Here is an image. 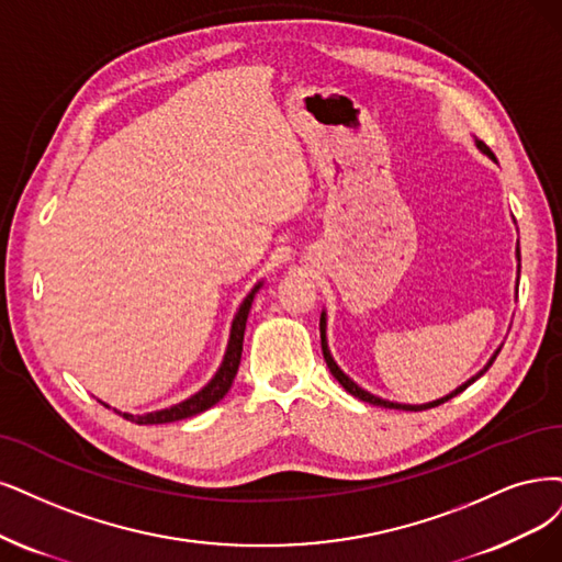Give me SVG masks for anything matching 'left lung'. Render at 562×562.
<instances>
[{
    "label": "left lung",
    "instance_id": "obj_1",
    "mask_svg": "<svg viewBox=\"0 0 562 562\" xmlns=\"http://www.w3.org/2000/svg\"><path fill=\"white\" fill-rule=\"evenodd\" d=\"M476 145H480V150L482 153H486L491 159H495L493 157V153H491V148L488 145L484 143V140H476ZM516 257H518V261H521V252H518L516 249ZM319 330H322V351H324V361H326V366H328V370H330V375H334L342 386H345V391H349L351 396L355 398H359V401H363V403H370V405H380V407H391V409H409V412H419V409H428V407H438V405H442V403H447L449 398H453V396H459L461 391H465L474 380H480L484 372L493 366V361H495V357L501 355V351H495V357L488 361V366L480 372V375H474L472 380H468L463 386H459L456 389L453 393H449V396H445V398H440V401H432V403H426V405H401V403H389V401H382V398H378V396H372V393H368V391H363L361 386H357L355 382H351L345 372L336 366V361H334V357H330V351H328V345H326V319H324V315H322V319H319Z\"/></svg>",
    "mask_w": 562,
    "mask_h": 562
}]
</instances>
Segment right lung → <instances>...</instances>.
<instances>
[{"instance_id": "obj_1", "label": "right lung", "mask_w": 562, "mask_h": 562, "mask_svg": "<svg viewBox=\"0 0 562 562\" xmlns=\"http://www.w3.org/2000/svg\"><path fill=\"white\" fill-rule=\"evenodd\" d=\"M259 284L252 289L245 296V301L240 303L238 313H236V319L232 324V338H228V347H226V355H224V361L220 366V370L215 372V378L207 382L196 396L187 398L184 403L180 405H173L169 409H159V412H150V414H140V417H136V414H122L124 419L127 422H134V424H171V422H180V419H187V417H194V414L207 409L217 405L228 389H232L234 384V378L238 372V366H240V355H243V336H245V322H247V315H249V307H252V301H255V294H257Z\"/></svg>"}]
</instances>
